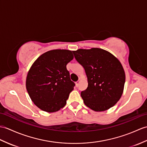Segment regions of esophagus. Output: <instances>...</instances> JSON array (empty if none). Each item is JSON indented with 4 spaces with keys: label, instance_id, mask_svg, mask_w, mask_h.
<instances>
[{
    "label": "esophagus",
    "instance_id": "34e87169",
    "mask_svg": "<svg viewBox=\"0 0 147 147\" xmlns=\"http://www.w3.org/2000/svg\"><path fill=\"white\" fill-rule=\"evenodd\" d=\"M80 83V81H78L76 82V83H75V84H76V87H78V86H79Z\"/></svg>",
    "mask_w": 147,
    "mask_h": 147
}]
</instances>
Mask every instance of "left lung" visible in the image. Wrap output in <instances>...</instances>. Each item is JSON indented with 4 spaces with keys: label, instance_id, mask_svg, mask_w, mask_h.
I'll return each mask as SVG.
<instances>
[{
    "label": "left lung",
    "instance_id": "8db88e82",
    "mask_svg": "<svg viewBox=\"0 0 147 147\" xmlns=\"http://www.w3.org/2000/svg\"><path fill=\"white\" fill-rule=\"evenodd\" d=\"M73 52L88 78L87 89L81 93L84 105L94 111L113 107L124 90L125 73L120 61L108 51L97 47Z\"/></svg>",
    "mask_w": 147,
    "mask_h": 147
}]
</instances>
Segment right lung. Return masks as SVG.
Here are the masks:
<instances>
[{
	"label": "right lung",
	"mask_w": 147,
	"mask_h": 147,
	"mask_svg": "<svg viewBox=\"0 0 147 147\" xmlns=\"http://www.w3.org/2000/svg\"><path fill=\"white\" fill-rule=\"evenodd\" d=\"M73 58L71 51L51 50L41 54L30 67L26 89L33 103L41 110L56 112L66 105L75 86L66 68Z\"/></svg>",
	"instance_id": "add662e5"
}]
</instances>
